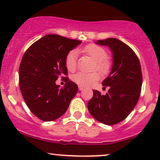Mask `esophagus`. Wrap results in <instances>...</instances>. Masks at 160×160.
I'll list each match as a JSON object with an SVG mask.
<instances>
[{
	"instance_id": "obj_1",
	"label": "esophagus",
	"mask_w": 160,
	"mask_h": 160,
	"mask_svg": "<svg viewBox=\"0 0 160 160\" xmlns=\"http://www.w3.org/2000/svg\"><path fill=\"white\" fill-rule=\"evenodd\" d=\"M84 89V87H82V86H78V89H79V91H82V90H83V89Z\"/></svg>"
}]
</instances>
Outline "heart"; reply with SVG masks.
Listing matches in <instances>:
<instances>
[{
	"label": "heart",
	"instance_id": "obj_1",
	"mask_svg": "<svg viewBox=\"0 0 160 160\" xmlns=\"http://www.w3.org/2000/svg\"><path fill=\"white\" fill-rule=\"evenodd\" d=\"M84 52L96 61L95 68L102 73H107L111 69V63L106 60L107 52L103 48L95 43H91L84 48ZM77 51L71 50L65 57V66L69 71H73L76 68ZM100 75L97 72L84 73L78 72L72 76V80L80 86L87 87L99 80Z\"/></svg>",
	"mask_w": 160,
	"mask_h": 160
}]
</instances>
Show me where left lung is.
<instances>
[{
  "label": "left lung",
  "mask_w": 160,
  "mask_h": 160,
  "mask_svg": "<svg viewBox=\"0 0 160 160\" xmlns=\"http://www.w3.org/2000/svg\"><path fill=\"white\" fill-rule=\"evenodd\" d=\"M113 54L111 73L102 82L109 89L106 95L93 89L87 105L90 114L98 122L113 125L123 121L136 106L141 95L142 72L139 60L131 48L115 38L98 40Z\"/></svg>",
  "instance_id": "left-lung-1"
}]
</instances>
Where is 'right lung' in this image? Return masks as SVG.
Wrapping results in <instances>:
<instances>
[{
  "instance_id": "right-lung-1",
  "label": "right lung",
  "mask_w": 160,
  "mask_h": 160,
  "mask_svg": "<svg viewBox=\"0 0 160 160\" xmlns=\"http://www.w3.org/2000/svg\"><path fill=\"white\" fill-rule=\"evenodd\" d=\"M82 41L56 34L42 37L24 54L19 68V83L26 105L33 114L44 122L62 116L78 92L76 84L69 81L65 60L67 54ZM66 78L64 87L55 82Z\"/></svg>"
}]
</instances>
